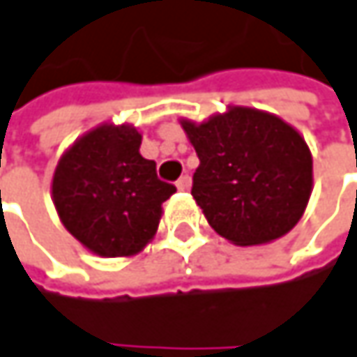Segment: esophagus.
<instances>
[{
    "mask_svg": "<svg viewBox=\"0 0 357 357\" xmlns=\"http://www.w3.org/2000/svg\"><path fill=\"white\" fill-rule=\"evenodd\" d=\"M176 185H178V190H181V192H188L192 188V178L190 176H181Z\"/></svg>",
    "mask_w": 357,
    "mask_h": 357,
    "instance_id": "obj_1",
    "label": "esophagus"
}]
</instances>
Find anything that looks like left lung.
Listing matches in <instances>:
<instances>
[{"label":"left lung","mask_w":357,"mask_h":357,"mask_svg":"<svg viewBox=\"0 0 357 357\" xmlns=\"http://www.w3.org/2000/svg\"><path fill=\"white\" fill-rule=\"evenodd\" d=\"M179 124L200 159L192 196L220 237L251 247L294 229L312 192V155L294 126L247 106Z\"/></svg>","instance_id":"1"}]
</instances>
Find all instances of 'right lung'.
Returning <instances> with one entry per match:
<instances>
[{
  "label": "right lung",
  "mask_w": 357,
  "mask_h": 357,
  "mask_svg": "<svg viewBox=\"0 0 357 357\" xmlns=\"http://www.w3.org/2000/svg\"><path fill=\"white\" fill-rule=\"evenodd\" d=\"M132 124L104 122L69 146L50 194L63 227L100 257H130L153 241L176 185L157 178Z\"/></svg>",
  "instance_id": "obj_1"
}]
</instances>
